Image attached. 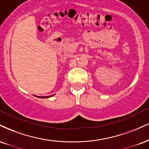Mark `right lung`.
Returning <instances> with one entry per match:
<instances>
[{"label": "right lung", "instance_id": "right-lung-1", "mask_svg": "<svg viewBox=\"0 0 149 149\" xmlns=\"http://www.w3.org/2000/svg\"><path fill=\"white\" fill-rule=\"evenodd\" d=\"M50 96H42H42H41V97H40V96H39V97H40V98H48V97H50Z\"/></svg>", "mask_w": 149, "mask_h": 149}]
</instances>
